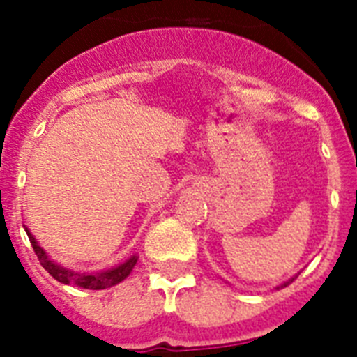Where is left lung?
Here are the masks:
<instances>
[{"mask_svg": "<svg viewBox=\"0 0 357 357\" xmlns=\"http://www.w3.org/2000/svg\"><path fill=\"white\" fill-rule=\"evenodd\" d=\"M293 280H294V278H293ZM293 280H291V282H293ZM291 282H287V283H283L282 287H285V285H289V283H291Z\"/></svg>", "mask_w": 357, "mask_h": 357, "instance_id": "obj_1", "label": "left lung"}]
</instances>
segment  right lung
Here are the masks:
<instances>
[{"label":"right lung","instance_id":"right-lung-1","mask_svg":"<svg viewBox=\"0 0 357 357\" xmlns=\"http://www.w3.org/2000/svg\"><path fill=\"white\" fill-rule=\"evenodd\" d=\"M27 231V237L31 241V246L35 250L36 257L40 261V265L46 268L50 274H52L57 282L66 283V285H75V287L81 289H92V291H98V289H107L113 287L116 283H120L122 280L129 276V272L133 271V266L137 265V255L133 257H129L126 263L122 265L114 266L111 271H103V272H96V274H85V272H74L68 271V268H63V266L55 265L50 257L46 255V252L36 244L35 237L29 234V229H25Z\"/></svg>","mask_w":357,"mask_h":357}]
</instances>
